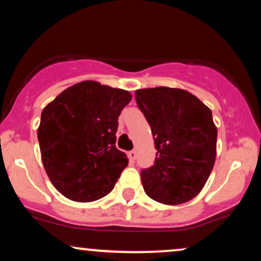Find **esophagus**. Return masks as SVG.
Instances as JSON below:
<instances>
[{
	"label": "esophagus",
	"instance_id": "esophagus-1",
	"mask_svg": "<svg viewBox=\"0 0 261 261\" xmlns=\"http://www.w3.org/2000/svg\"><path fill=\"white\" fill-rule=\"evenodd\" d=\"M127 155H128V158H130V160L135 161V160H136L137 153H136V151H130V152H128V153H127Z\"/></svg>",
	"mask_w": 261,
	"mask_h": 261
}]
</instances>
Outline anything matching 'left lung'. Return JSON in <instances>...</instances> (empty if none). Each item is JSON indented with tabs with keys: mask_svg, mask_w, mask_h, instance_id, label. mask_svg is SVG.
I'll return each instance as SVG.
<instances>
[{
	"mask_svg": "<svg viewBox=\"0 0 261 261\" xmlns=\"http://www.w3.org/2000/svg\"><path fill=\"white\" fill-rule=\"evenodd\" d=\"M157 149L154 164L141 170L145 193L161 203L194 199L216 160L217 128L212 113L184 89L157 87L135 92Z\"/></svg>",
	"mask_w": 261,
	"mask_h": 261,
	"instance_id": "left-lung-1",
	"label": "left lung"
}]
</instances>
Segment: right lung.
Here are the masks:
<instances>
[{
	"label": "right lung",
	"instance_id": "1",
	"mask_svg": "<svg viewBox=\"0 0 261 261\" xmlns=\"http://www.w3.org/2000/svg\"><path fill=\"white\" fill-rule=\"evenodd\" d=\"M127 91L83 81L47 104L38 128L46 174L62 195L91 202L108 195L128 160L115 147Z\"/></svg>",
	"mask_w": 261,
	"mask_h": 261
}]
</instances>
